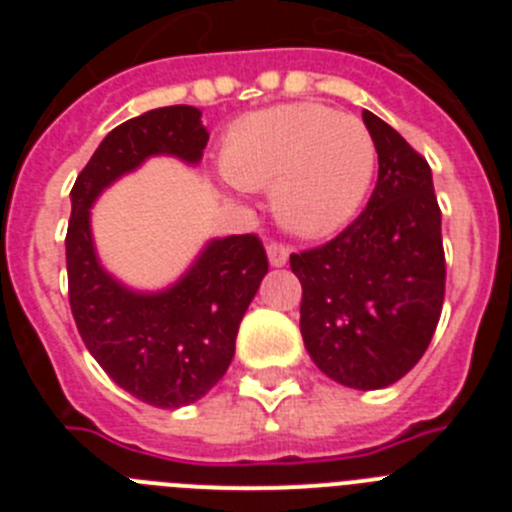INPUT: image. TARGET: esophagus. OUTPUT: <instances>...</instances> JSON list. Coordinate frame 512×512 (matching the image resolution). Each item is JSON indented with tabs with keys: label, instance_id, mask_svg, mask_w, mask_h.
Masks as SVG:
<instances>
[{
	"label": "esophagus",
	"instance_id": "esophagus-1",
	"mask_svg": "<svg viewBox=\"0 0 512 512\" xmlns=\"http://www.w3.org/2000/svg\"><path fill=\"white\" fill-rule=\"evenodd\" d=\"M266 253H269V264L271 266H284V264H287V259H289V248L282 246V243H269Z\"/></svg>",
	"mask_w": 512,
	"mask_h": 512
}]
</instances>
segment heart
I'll return each instance as SVG.
<instances>
[{
    "instance_id": "1",
    "label": "heart",
    "mask_w": 512,
    "mask_h": 512,
    "mask_svg": "<svg viewBox=\"0 0 512 512\" xmlns=\"http://www.w3.org/2000/svg\"><path fill=\"white\" fill-rule=\"evenodd\" d=\"M377 148L351 115L323 104H277L235 120L220 146V171L241 189H268L289 233L325 235L359 212L372 187Z\"/></svg>"
}]
</instances>
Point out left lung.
Segmentation results:
<instances>
[{"label": "left lung", "mask_w": 512, "mask_h": 512, "mask_svg": "<svg viewBox=\"0 0 512 512\" xmlns=\"http://www.w3.org/2000/svg\"><path fill=\"white\" fill-rule=\"evenodd\" d=\"M379 156L366 210L325 246L292 253L302 284L300 333L333 382L382 390L413 369L443 307L446 261L431 166L364 110Z\"/></svg>", "instance_id": "obj_1"}]
</instances>
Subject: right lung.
I'll use <instances>...</instances> for the list:
<instances>
[{
  "label": "right lung",
  "instance_id": "right-lung-1",
  "mask_svg": "<svg viewBox=\"0 0 512 512\" xmlns=\"http://www.w3.org/2000/svg\"><path fill=\"white\" fill-rule=\"evenodd\" d=\"M207 140L197 107L143 112L107 133L71 189L66 269L81 341L117 387L164 410L192 405L228 372L238 325L269 271L266 251L251 233L212 238L171 287L138 292L99 261L89 210L146 158L197 166Z\"/></svg>",
  "mask_w": 512,
  "mask_h": 512
}]
</instances>
